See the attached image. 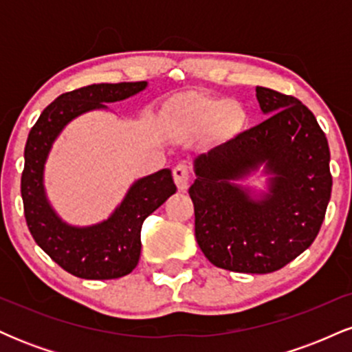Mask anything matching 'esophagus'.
<instances>
[{
  "mask_svg": "<svg viewBox=\"0 0 352 352\" xmlns=\"http://www.w3.org/2000/svg\"><path fill=\"white\" fill-rule=\"evenodd\" d=\"M173 180H175L177 184V188L180 190V192H185V190L188 188V180H190V170L188 167L185 164H179L173 167Z\"/></svg>",
  "mask_w": 352,
  "mask_h": 352,
  "instance_id": "obj_1",
  "label": "esophagus"
}]
</instances>
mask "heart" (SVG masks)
<instances>
[{"mask_svg": "<svg viewBox=\"0 0 352 352\" xmlns=\"http://www.w3.org/2000/svg\"><path fill=\"white\" fill-rule=\"evenodd\" d=\"M217 119H220L227 129H233L243 120V111L236 106L225 109L223 104L210 102V100H190L173 112L172 124L177 129H192L212 124Z\"/></svg>", "mask_w": 352, "mask_h": 352, "instance_id": "obj_1", "label": "heart"}]
</instances>
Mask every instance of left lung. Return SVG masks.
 I'll return each instance as SVG.
<instances>
[{
	"mask_svg": "<svg viewBox=\"0 0 352 352\" xmlns=\"http://www.w3.org/2000/svg\"><path fill=\"white\" fill-rule=\"evenodd\" d=\"M265 122L195 159L188 188L195 238L210 263L273 273L318 236L331 199L329 145L316 117L293 96L256 87ZM264 167L269 192L254 199L236 182Z\"/></svg>",
	"mask_w": 352,
	"mask_h": 352,
	"instance_id": "left-lung-1",
	"label": "left lung"
}]
</instances>
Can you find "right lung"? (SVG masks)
I'll return each mask as SVG.
<instances>
[{
	"label": "right lung",
	"mask_w": 352,
	"mask_h": 352,
	"mask_svg": "<svg viewBox=\"0 0 352 352\" xmlns=\"http://www.w3.org/2000/svg\"><path fill=\"white\" fill-rule=\"evenodd\" d=\"M147 87L140 82L91 84L60 94L43 111L24 147L21 197L28 228L34 241L60 268L84 280H114L135 268L140 258V230L144 220L177 192L170 168L142 177L125 193L107 220L91 227L66 223L44 190V165L63 129L89 111L107 109Z\"/></svg>",
	"instance_id": "right-lung-1"
}]
</instances>
